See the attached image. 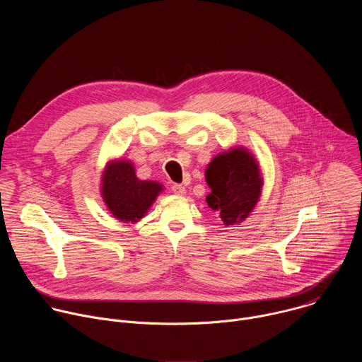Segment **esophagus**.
I'll return each mask as SVG.
<instances>
[{
	"label": "esophagus",
	"mask_w": 362,
	"mask_h": 362,
	"mask_svg": "<svg viewBox=\"0 0 362 362\" xmlns=\"http://www.w3.org/2000/svg\"><path fill=\"white\" fill-rule=\"evenodd\" d=\"M173 193H176L177 196H185L186 194V187L183 185H173L172 186Z\"/></svg>",
	"instance_id": "esophagus-1"
}]
</instances>
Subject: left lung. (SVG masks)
I'll use <instances>...</instances> for the list:
<instances>
[{
    "label": "left lung",
    "instance_id": "left-lung-1",
    "mask_svg": "<svg viewBox=\"0 0 362 362\" xmlns=\"http://www.w3.org/2000/svg\"><path fill=\"white\" fill-rule=\"evenodd\" d=\"M211 193L209 208L219 214L225 226L243 222L261 197L264 177L253 154L242 147L219 153L204 172Z\"/></svg>",
    "mask_w": 362,
    "mask_h": 362
}]
</instances>
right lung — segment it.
<instances>
[{"label":"right lung","mask_w":362,"mask_h":362,"mask_svg":"<svg viewBox=\"0 0 362 362\" xmlns=\"http://www.w3.org/2000/svg\"><path fill=\"white\" fill-rule=\"evenodd\" d=\"M163 192V185L154 180H140L134 165L127 159L107 162L101 175L100 193L109 212L124 223H136L151 208Z\"/></svg>","instance_id":"right-lung-1"}]
</instances>
